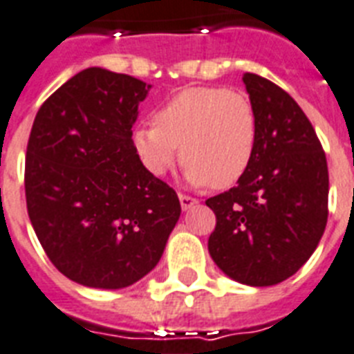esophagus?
I'll return each instance as SVG.
<instances>
[{
  "label": "esophagus",
  "mask_w": 354,
  "mask_h": 354,
  "mask_svg": "<svg viewBox=\"0 0 354 354\" xmlns=\"http://www.w3.org/2000/svg\"><path fill=\"white\" fill-rule=\"evenodd\" d=\"M180 203H182L183 211H187V209H191V207L196 205L198 200L192 196H187V194H180Z\"/></svg>",
  "instance_id": "esophagus-1"
}]
</instances>
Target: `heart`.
Masks as SVG:
<instances>
[{"label": "heart", "instance_id": "1", "mask_svg": "<svg viewBox=\"0 0 354 354\" xmlns=\"http://www.w3.org/2000/svg\"><path fill=\"white\" fill-rule=\"evenodd\" d=\"M132 142L154 176L171 171L182 152L192 185L225 189L251 167L258 143L257 111L242 91L189 87L154 112V123L138 125Z\"/></svg>", "mask_w": 354, "mask_h": 354}]
</instances>
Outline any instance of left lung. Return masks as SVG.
<instances>
[{
    "mask_svg": "<svg viewBox=\"0 0 354 354\" xmlns=\"http://www.w3.org/2000/svg\"><path fill=\"white\" fill-rule=\"evenodd\" d=\"M258 118L249 171L207 200L216 214L209 252L227 277L266 287L287 280L311 257L327 223L326 152L295 100L258 74H243Z\"/></svg>",
    "mask_w": 354,
    "mask_h": 354,
    "instance_id": "left-lung-1",
    "label": "left lung"
}]
</instances>
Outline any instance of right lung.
I'll return each mask as SVG.
<instances>
[{
	"label": "right lung",
	"instance_id": "right-lung-1",
	"mask_svg": "<svg viewBox=\"0 0 354 354\" xmlns=\"http://www.w3.org/2000/svg\"><path fill=\"white\" fill-rule=\"evenodd\" d=\"M151 85L85 68L45 100L28 136L25 198L48 260L76 283L132 286L160 261L182 207L132 142Z\"/></svg>",
	"mask_w": 354,
	"mask_h": 354
}]
</instances>
